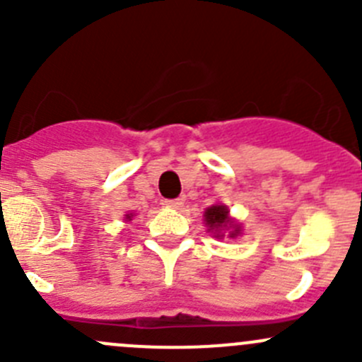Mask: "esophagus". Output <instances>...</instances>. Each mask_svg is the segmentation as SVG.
Listing matches in <instances>:
<instances>
[{
    "label": "esophagus",
    "mask_w": 362,
    "mask_h": 362,
    "mask_svg": "<svg viewBox=\"0 0 362 362\" xmlns=\"http://www.w3.org/2000/svg\"><path fill=\"white\" fill-rule=\"evenodd\" d=\"M164 204H166L168 208H173V210H178V208H180L182 204H184V202H182V199H166V202H164Z\"/></svg>",
    "instance_id": "34e87169"
}]
</instances>
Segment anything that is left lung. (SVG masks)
<instances>
[{"label": "left lung", "mask_w": 362, "mask_h": 362, "mask_svg": "<svg viewBox=\"0 0 362 362\" xmlns=\"http://www.w3.org/2000/svg\"><path fill=\"white\" fill-rule=\"evenodd\" d=\"M204 224L208 226V231L214 233L215 238H222V233L228 231L231 238L242 233L240 224H236L233 218H229V210L226 204H214V206L204 210Z\"/></svg>", "instance_id": "obj_1"}]
</instances>
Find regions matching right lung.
Returning a JSON list of instances; mask_svg holds the SVG:
<instances>
[{
	"label": "right lung",
	"mask_w": 362,
	"mask_h": 362,
	"mask_svg": "<svg viewBox=\"0 0 362 362\" xmlns=\"http://www.w3.org/2000/svg\"><path fill=\"white\" fill-rule=\"evenodd\" d=\"M131 217H133V214H127V215H126V218H127V221H131Z\"/></svg>",
	"instance_id": "1"
}]
</instances>
